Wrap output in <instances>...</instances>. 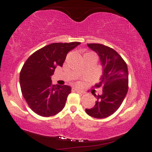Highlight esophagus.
<instances>
[{
	"instance_id": "1",
	"label": "esophagus",
	"mask_w": 152,
	"mask_h": 152,
	"mask_svg": "<svg viewBox=\"0 0 152 152\" xmlns=\"http://www.w3.org/2000/svg\"><path fill=\"white\" fill-rule=\"evenodd\" d=\"M73 91H75V92H77V93H80V94H84V91H82V90H80V89H78V88H73Z\"/></svg>"
}]
</instances>
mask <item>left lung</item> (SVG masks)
Instances as JSON below:
<instances>
[{
    "instance_id": "8db88e82",
    "label": "left lung",
    "mask_w": 152,
    "mask_h": 152,
    "mask_svg": "<svg viewBox=\"0 0 152 152\" xmlns=\"http://www.w3.org/2000/svg\"><path fill=\"white\" fill-rule=\"evenodd\" d=\"M88 48L97 53L102 74L96 88H103L102 94H93L96 99L94 107L86 109L94 118L111 116L120 107L128 91L129 74L126 62L116 50L99 43H88Z\"/></svg>"
}]
</instances>
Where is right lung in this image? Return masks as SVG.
<instances>
[{"mask_svg":"<svg viewBox=\"0 0 152 152\" xmlns=\"http://www.w3.org/2000/svg\"><path fill=\"white\" fill-rule=\"evenodd\" d=\"M81 43H54L38 50L27 59L20 73L23 96L36 114L48 117L65 106L71 87L53 85L51 76L62 67L66 55Z\"/></svg>","mask_w":152,"mask_h":152,"instance_id":"right-lung-1","label":"right lung"}]
</instances>
